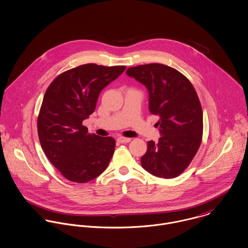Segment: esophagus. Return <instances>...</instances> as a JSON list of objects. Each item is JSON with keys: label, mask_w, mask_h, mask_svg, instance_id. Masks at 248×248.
I'll list each match as a JSON object with an SVG mask.
<instances>
[{"label": "esophagus", "mask_w": 248, "mask_h": 248, "mask_svg": "<svg viewBox=\"0 0 248 248\" xmlns=\"http://www.w3.org/2000/svg\"><path fill=\"white\" fill-rule=\"evenodd\" d=\"M131 141V139H127V138H118L117 139V142L119 143H128Z\"/></svg>", "instance_id": "esophagus-1"}]
</instances>
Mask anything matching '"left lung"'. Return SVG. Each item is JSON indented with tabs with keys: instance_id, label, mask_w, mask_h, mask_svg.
Returning <instances> with one entry per match:
<instances>
[{
	"instance_id": "1",
	"label": "left lung",
	"mask_w": 248,
	"mask_h": 248,
	"mask_svg": "<svg viewBox=\"0 0 248 248\" xmlns=\"http://www.w3.org/2000/svg\"><path fill=\"white\" fill-rule=\"evenodd\" d=\"M127 75L143 84L149 92V110L158 115L161 137L148 141L142 167L153 176H179L196 155L202 138L203 115L191 82L179 71L162 64L129 68Z\"/></svg>"
}]
</instances>
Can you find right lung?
<instances>
[{"instance_id":"right-lung-1","label":"right lung","mask_w":248,"mask_h":248,"mask_svg":"<svg viewBox=\"0 0 248 248\" xmlns=\"http://www.w3.org/2000/svg\"><path fill=\"white\" fill-rule=\"evenodd\" d=\"M125 66L86 64L59 74L48 86L37 120L42 149L67 179L84 183L108 167L115 140L89 134L82 122L94 111L100 92Z\"/></svg>"}]
</instances>
